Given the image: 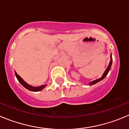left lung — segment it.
I'll return each instance as SVG.
<instances>
[{
    "instance_id": "1",
    "label": "left lung",
    "mask_w": 129,
    "mask_h": 129,
    "mask_svg": "<svg viewBox=\"0 0 129 129\" xmlns=\"http://www.w3.org/2000/svg\"><path fill=\"white\" fill-rule=\"evenodd\" d=\"M112 56H111V61H110V62H109V66H108L106 70L105 71V72H104V74H103V75H102V77L100 78H98V79H97V80H95L92 81V82H90V83H89V85H92L95 84V83L99 82L100 81L102 80H103V79H104V78H105V76H106L107 75L108 73L109 72L110 69H111V66H112Z\"/></svg>"
}]
</instances>
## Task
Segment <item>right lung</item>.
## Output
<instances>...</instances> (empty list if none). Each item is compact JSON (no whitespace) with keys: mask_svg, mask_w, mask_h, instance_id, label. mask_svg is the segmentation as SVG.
Returning <instances> with one entry per match:
<instances>
[{"mask_svg":"<svg viewBox=\"0 0 129 129\" xmlns=\"http://www.w3.org/2000/svg\"><path fill=\"white\" fill-rule=\"evenodd\" d=\"M15 76L17 77V80H18V82L20 83V84H22L25 89H27V90H31V91H33V92H37V91H40V90H42L46 86V85H41V86H39V87H33V86H31L30 85H29L28 83H27L19 75L16 73V71H15Z\"/></svg>","mask_w":129,"mask_h":129,"instance_id":"obj_1","label":"right lung"}]
</instances>
